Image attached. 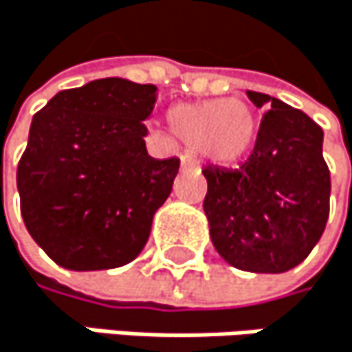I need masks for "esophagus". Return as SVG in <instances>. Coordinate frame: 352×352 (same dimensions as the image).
<instances>
[{
	"mask_svg": "<svg viewBox=\"0 0 352 352\" xmlns=\"http://www.w3.org/2000/svg\"><path fill=\"white\" fill-rule=\"evenodd\" d=\"M182 168H188V170H200V164H198V160L196 158H192L190 154H184L182 156Z\"/></svg>",
	"mask_w": 352,
	"mask_h": 352,
	"instance_id": "esophagus-1",
	"label": "esophagus"
}]
</instances>
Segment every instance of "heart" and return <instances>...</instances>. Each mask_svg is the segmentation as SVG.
Returning <instances> with one entry per match:
<instances>
[{"instance_id":"obj_1","label":"heart","mask_w":352,"mask_h":352,"mask_svg":"<svg viewBox=\"0 0 352 352\" xmlns=\"http://www.w3.org/2000/svg\"><path fill=\"white\" fill-rule=\"evenodd\" d=\"M166 120L175 135L219 164L242 158L256 135L254 110L242 100L177 104L168 110Z\"/></svg>"}]
</instances>
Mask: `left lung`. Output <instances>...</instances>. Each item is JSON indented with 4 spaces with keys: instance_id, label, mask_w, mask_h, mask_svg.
<instances>
[{
    "instance_id": "obj_1",
    "label": "left lung",
    "mask_w": 352,
    "mask_h": 352,
    "mask_svg": "<svg viewBox=\"0 0 352 352\" xmlns=\"http://www.w3.org/2000/svg\"><path fill=\"white\" fill-rule=\"evenodd\" d=\"M254 148L238 168L206 166L204 212L217 252L232 267L284 273L319 242L330 214V168L323 131L302 110L267 94Z\"/></svg>"
}]
</instances>
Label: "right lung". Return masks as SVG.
<instances>
[{
  "mask_svg": "<svg viewBox=\"0 0 352 352\" xmlns=\"http://www.w3.org/2000/svg\"><path fill=\"white\" fill-rule=\"evenodd\" d=\"M156 85L108 77L56 94L35 116L16 186L31 238L64 269L131 263L146 246L179 158L148 154Z\"/></svg>",
  "mask_w": 352,
  "mask_h": 352,
  "instance_id": "obj_1",
  "label": "right lung"
}]
</instances>
